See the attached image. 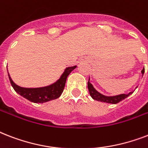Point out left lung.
I'll list each match as a JSON object with an SVG mask.
<instances>
[{
    "mask_svg": "<svg viewBox=\"0 0 148 148\" xmlns=\"http://www.w3.org/2000/svg\"><path fill=\"white\" fill-rule=\"evenodd\" d=\"M141 73H142V76L144 75V73H145V67L143 68V70L141 71ZM88 90H89V93H90V97H92L94 100H96L97 101H101V102H104V103H119L120 101H123L124 99L127 98L128 97L129 95L133 94V91L128 93V94H121V95H114V96H106V95H103L102 94H101L100 92H98L95 88L94 86L92 85V84H90V78H89V81L88 82Z\"/></svg>",
    "mask_w": 148,
    "mask_h": 148,
    "instance_id": "1",
    "label": "left lung"
}]
</instances>
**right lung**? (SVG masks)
<instances>
[{
  "label": "right lung",
  "instance_id": "add662e5",
  "mask_svg": "<svg viewBox=\"0 0 148 148\" xmlns=\"http://www.w3.org/2000/svg\"><path fill=\"white\" fill-rule=\"evenodd\" d=\"M77 66L66 67L64 71L60 75V78L57 80L55 82H53L50 85L40 87V88H23L17 85L10 77L8 71V73L10 84L18 95L33 103H42L52 100H55L60 97L64 88L67 76Z\"/></svg>",
  "mask_w": 148,
  "mask_h": 148
}]
</instances>
